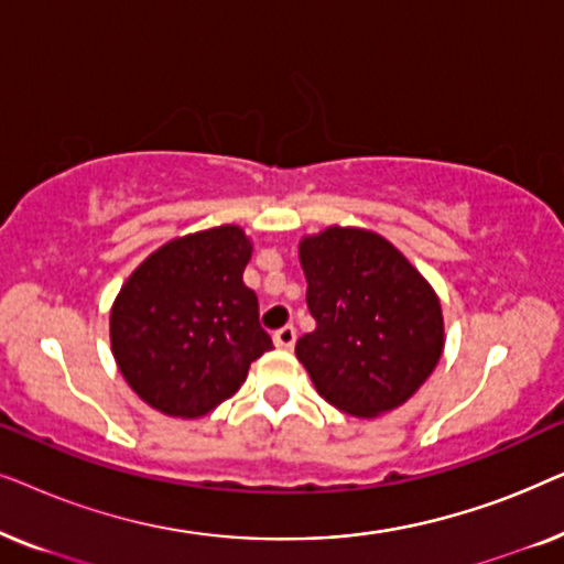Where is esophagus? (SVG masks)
Here are the masks:
<instances>
[{
    "label": "esophagus",
    "instance_id": "obj_1",
    "mask_svg": "<svg viewBox=\"0 0 564 564\" xmlns=\"http://www.w3.org/2000/svg\"><path fill=\"white\" fill-rule=\"evenodd\" d=\"M295 338H297L295 326H282L280 330H274V344L280 346V349H292V346H295Z\"/></svg>",
    "mask_w": 564,
    "mask_h": 564
}]
</instances>
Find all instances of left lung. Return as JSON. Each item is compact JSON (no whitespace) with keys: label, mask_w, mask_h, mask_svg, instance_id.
<instances>
[{"label":"left lung","mask_w":564,"mask_h":564,"mask_svg":"<svg viewBox=\"0 0 564 564\" xmlns=\"http://www.w3.org/2000/svg\"><path fill=\"white\" fill-rule=\"evenodd\" d=\"M315 330L295 354L338 411L377 415L403 405L434 372L444 346L442 305L382 236L328 228L300 243Z\"/></svg>","instance_id":"left-lung-1"}]
</instances>
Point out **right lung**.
I'll list each match as a JSON object with an SVG mask.
<instances>
[{"label": "right lung", "instance_id": "obj_1", "mask_svg": "<svg viewBox=\"0 0 564 564\" xmlns=\"http://www.w3.org/2000/svg\"><path fill=\"white\" fill-rule=\"evenodd\" d=\"M251 243L220 226L169 241L130 274L110 315L122 377L151 408L197 419L241 388L272 349L257 292L243 284Z\"/></svg>", "mask_w": 564, "mask_h": 564}]
</instances>
